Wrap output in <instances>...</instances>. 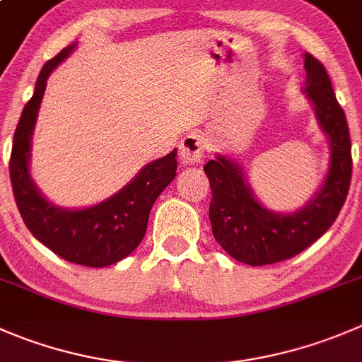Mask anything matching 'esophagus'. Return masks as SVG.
<instances>
[{
  "label": "esophagus",
  "mask_w": 362,
  "mask_h": 362,
  "mask_svg": "<svg viewBox=\"0 0 362 362\" xmlns=\"http://www.w3.org/2000/svg\"><path fill=\"white\" fill-rule=\"evenodd\" d=\"M206 150V139L198 132H191L185 136L178 146V153H180L182 163L185 164H196L202 160L203 153Z\"/></svg>",
  "instance_id": "obj_1"
}]
</instances>
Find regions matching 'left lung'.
<instances>
[{
  "label": "left lung",
  "mask_w": 362,
  "mask_h": 362,
  "mask_svg": "<svg viewBox=\"0 0 362 362\" xmlns=\"http://www.w3.org/2000/svg\"><path fill=\"white\" fill-rule=\"evenodd\" d=\"M304 92L327 134L331 157L324 182L313 198L296 212H272L256 199L244 170L230 157L216 153L205 164L212 189L209 216L221 247L247 265H269L293 258L320 238L338 217L352 178V145L345 113L338 104L325 66L304 54Z\"/></svg>",
  "instance_id": "left-lung-1"
}]
</instances>
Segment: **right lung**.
Here are the masks:
<instances>
[{"label":"right lung","instance_id":"obj_1","mask_svg":"<svg viewBox=\"0 0 362 362\" xmlns=\"http://www.w3.org/2000/svg\"><path fill=\"white\" fill-rule=\"evenodd\" d=\"M76 45L62 49L40 70L13 134L10 180L17 209L37 240L66 262L99 269L120 262L141 244L153 203L177 175V150L143 166L117 194L93 206L63 209L42 194L30 175L31 136L47 77Z\"/></svg>","mask_w":362,"mask_h":362}]
</instances>
